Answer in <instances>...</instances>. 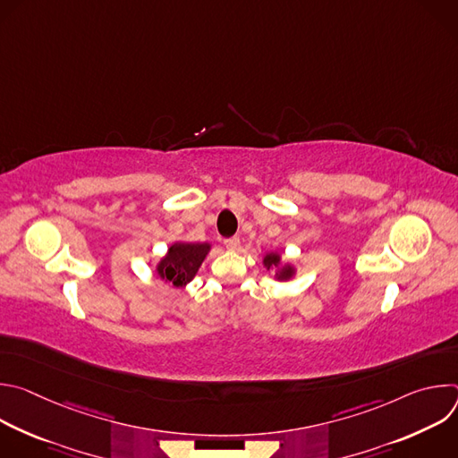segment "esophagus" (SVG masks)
I'll return each instance as SVG.
<instances>
[{
  "mask_svg": "<svg viewBox=\"0 0 458 458\" xmlns=\"http://www.w3.org/2000/svg\"><path fill=\"white\" fill-rule=\"evenodd\" d=\"M239 237H228V239H225V244H226V248H230V250H235V248H239Z\"/></svg>",
  "mask_w": 458,
  "mask_h": 458,
  "instance_id": "1",
  "label": "esophagus"
}]
</instances>
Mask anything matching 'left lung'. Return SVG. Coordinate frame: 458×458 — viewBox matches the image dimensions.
I'll return each instance as SVG.
<instances>
[{
  "label": "left lung",
  "mask_w": 458,
  "mask_h": 458,
  "mask_svg": "<svg viewBox=\"0 0 458 458\" xmlns=\"http://www.w3.org/2000/svg\"><path fill=\"white\" fill-rule=\"evenodd\" d=\"M265 265H267V268L279 267V255H277V253H270V255H267V257H265ZM292 274H293L292 267H284V268L277 274V277L284 281V279H290V277H292Z\"/></svg>",
  "instance_id": "obj_1"
}]
</instances>
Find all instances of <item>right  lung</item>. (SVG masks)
Returning a JSON list of instances; mask_svg holds the SVG:
<instances>
[{
  "instance_id": "1",
  "label": "right lung",
  "mask_w": 458,
  "mask_h": 458,
  "mask_svg": "<svg viewBox=\"0 0 458 458\" xmlns=\"http://www.w3.org/2000/svg\"><path fill=\"white\" fill-rule=\"evenodd\" d=\"M210 244L207 242H177L170 246L166 257L157 267V274L161 279L172 283L174 286H182L193 279L198 274L203 259L207 257Z\"/></svg>"
}]
</instances>
